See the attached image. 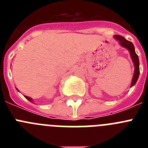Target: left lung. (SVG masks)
Listing matches in <instances>:
<instances>
[{"instance_id": "left-lung-1", "label": "left lung", "mask_w": 148, "mask_h": 148, "mask_svg": "<svg viewBox=\"0 0 148 148\" xmlns=\"http://www.w3.org/2000/svg\"><path fill=\"white\" fill-rule=\"evenodd\" d=\"M113 37L116 40H118L120 46H121L124 48H126L130 52V58L133 61V65H134V73H133L131 84H130V87H132L133 86L135 85L137 80H138V76H139V61H138V56L135 52V47H134L133 43L126 40L125 38L121 36V35H115Z\"/></svg>"}]
</instances>
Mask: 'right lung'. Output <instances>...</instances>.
Masks as SVG:
<instances>
[{
    "label": "right lung",
    "mask_w": 148,
    "mask_h": 148,
    "mask_svg": "<svg viewBox=\"0 0 148 148\" xmlns=\"http://www.w3.org/2000/svg\"><path fill=\"white\" fill-rule=\"evenodd\" d=\"M16 89H17V88H16ZM17 90H18V92H19V90H18V89H17ZM24 97H25L26 99H27V100H29V101H31V102H33V99H32V98L29 97V96H27V95H24Z\"/></svg>",
    "instance_id": "add662e5"
}]
</instances>
